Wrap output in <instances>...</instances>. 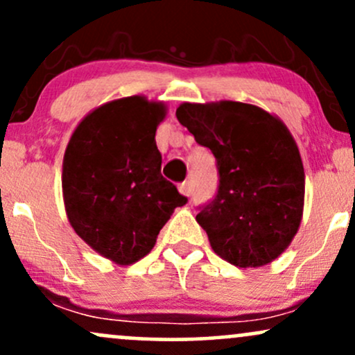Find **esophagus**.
I'll list each match as a JSON object with an SVG mask.
<instances>
[{
    "label": "esophagus",
    "mask_w": 355,
    "mask_h": 355,
    "mask_svg": "<svg viewBox=\"0 0 355 355\" xmlns=\"http://www.w3.org/2000/svg\"><path fill=\"white\" fill-rule=\"evenodd\" d=\"M178 191H180L182 195H185V197H190V191H191V189H190V182H183V183H180V185H178Z\"/></svg>",
    "instance_id": "1"
}]
</instances>
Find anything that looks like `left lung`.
Instances as JSON below:
<instances>
[{"instance_id": "1", "label": "left lung", "mask_w": 355, "mask_h": 355, "mask_svg": "<svg viewBox=\"0 0 355 355\" xmlns=\"http://www.w3.org/2000/svg\"><path fill=\"white\" fill-rule=\"evenodd\" d=\"M177 118L217 158V197L197 215L211 250L240 268L274 262L304 214V164L292 133L279 116L242 101H185Z\"/></svg>"}]
</instances>
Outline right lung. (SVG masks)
I'll return each mask as SVG.
<instances>
[{
  "mask_svg": "<svg viewBox=\"0 0 355 355\" xmlns=\"http://www.w3.org/2000/svg\"><path fill=\"white\" fill-rule=\"evenodd\" d=\"M164 101L144 95L100 105L76 125L63 157L61 189L76 235L116 266L144 259L173 210L187 203L162 177L155 133Z\"/></svg>",
  "mask_w": 355,
  "mask_h": 355,
  "instance_id": "right-lung-1",
  "label": "right lung"
}]
</instances>
